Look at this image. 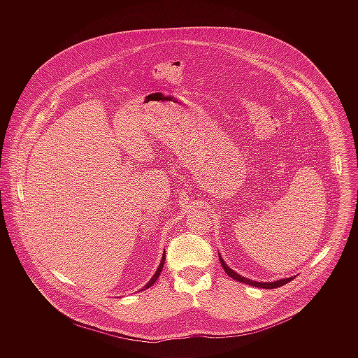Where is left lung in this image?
Returning <instances> with one entry per match:
<instances>
[{"label": "left lung", "mask_w": 358, "mask_h": 358, "mask_svg": "<svg viewBox=\"0 0 358 358\" xmlns=\"http://www.w3.org/2000/svg\"><path fill=\"white\" fill-rule=\"evenodd\" d=\"M219 260H220V264H222L223 270L227 273V275H229V277H231L233 280H236V281H240V282H243V284H248V285L256 287V288L273 289V288H278V287H282V285H285L287 282H289V281H292V280L295 278V277H288V278H281V280H277V281H271V282H259V281H252V280H248V278H245V277H243V275L237 274L234 270H231V268H230V267L226 264V262L222 259L220 254H219Z\"/></svg>", "instance_id": "1"}]
</instances>
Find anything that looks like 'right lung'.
I'll return each instance as SVG.
<instances>
[{
  "label": "right lung",
  "mask_w": 358,
  "mask_h": 358,
  "mask_svg": "<svg viewBox=\"0 0 358 358\" xmlns=\"http://www.w3.org/2000/svg\"><path fill=\"white\" fill-rule=\"evenodd\" d=\"M164 262H165V254L162 255V259H161V263H159L158 268L155 270V273H154V275L153 277H152V280H150V281H149V282H148V284H146V285H145V287L142 288V291H143V289H148V288H150V287L153 285L154 282L157 281V278L159 277V273H161V270H162V267H164Z\"/></svg>",
  "instance_id": "obj_1"
}]
</instances>
